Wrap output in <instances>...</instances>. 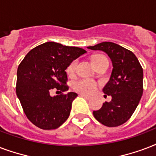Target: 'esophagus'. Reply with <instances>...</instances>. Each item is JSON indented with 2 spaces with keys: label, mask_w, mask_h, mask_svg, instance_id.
<instances>
[{
  "label": "esophagus",
  "mask_w": 156,
  "mask_h": 156,
  "mask_svg": "<svg viewBox=\"0 0 156 156\" xmlns=\"http://www.w3.org/2000/svg\"><path fill=\"white\" fill-rule=\"evenodd\" d=\"M80 96L82 98H85V99L87 100L90 99V97H89V96H88V95L86 94H80Z\"/></svg>",
  "instance_id": "34e87169"
}]
</instances>
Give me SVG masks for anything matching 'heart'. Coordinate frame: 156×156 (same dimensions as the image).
Here are the masks:
<instances>
[{"label":"heart","mask_w":156,"mask_h":156,"mask_svg":"<svg viewBox=\"0 0 156 156\" xmlns=\"http://www.w3.org/2000/svg\"><path fill=\"white\" fill-rule=\"evenodd\" d=\"M107 58L102 54H96L92 57V62L94 63L96 62L102 60V59H106ZM77 62L76 60H73L67 66L66 72H67L68 76H72L76 72V68ZM98 84L94 80L88 79V78H84L80 79L79 80H76L73 83V89L75 91L84 94H91L97 89Z\"/></svg>","instance_id":"b5f03b06"}]
</instances>
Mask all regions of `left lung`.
Segmentation results:
<instances>
[{"label":"left lung","instance_id":"obj_1","mask_svg":"<svg viewBox=\"0 0 156 156\" xmlns=\"http://www.w3.org/2000/svg\"><path fill=\"white\" fill-rule=\"evenodd\" d=\"M93 50H102L112 59V76L102 91L112 96V101L103 103L101 109L94 111L98 121L107 127H117L132 116L143 93V70L132 51L113 42H102Z\"/></svg>","mask_w":156,"mask_h":156}]
</instances>
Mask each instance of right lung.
<instances>
[{"mask_svg": "<svg viewBox=\"0 0 156 156\" xmlns=\"http://www.w3.org/2000/svg\"><path fill=\"white\" fill-rule=\"evenodd\" d=\"M87 53L79 47L46 42L27 53L17 71L16 94L27 119L41 129H55L69 117L72 101L77 94L70 92L67 84V66ZM56 88L61 92L51 97Z\"/></svg>", "mask_w": 156, "mask_h": 156, "instance_id": "1", "label": "right lung"}]
</instances>
